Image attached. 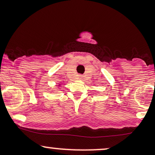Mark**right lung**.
<instances>
[{
    "label": "right lung",
    "mask_w": 155,
    "mask_h": 155,
    "mask_svg": "<svg viewBox=\"0 0 155 155\" xmlns=\"http://www.w3.org/2000/svg\"><path fill=\"white\" fill-rule=\"evenodd\" d=\"M59 86H60V85H59Z\"/></svg>",
    "instance_id": "obj_1"
}]
</instances>
